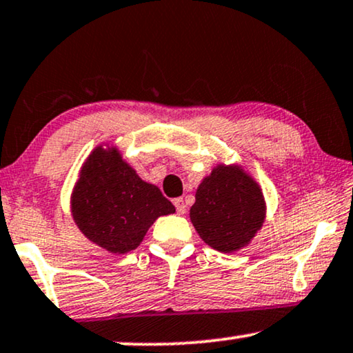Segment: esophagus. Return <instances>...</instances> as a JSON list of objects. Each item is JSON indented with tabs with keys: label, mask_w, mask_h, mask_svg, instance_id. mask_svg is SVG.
Here are the masks:
<instances>
[{
	"label": "esophagus",
	"mask_w": 353,
	"mask_h": 353,
	"mask_svg": "<svg viewBox=\"0 0 353 353\" xmlns=\"http://www.w3.org/2000/svg\"><path fill=\"white\" fill-rule=\"evenodd\" d=\"M174 206H176L177 213H179V214H184L185 213L187 206H185L184 199H176V200H174Z\"/></svg>",
	"instance_id": "obj_1"
}]
</instances>
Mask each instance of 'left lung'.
Returning <instances> with one entry per match:
<instances>
[{"label": "left lung", "mask_w": 353, "mask_h": 353, "mask_svg": "<svg viewBox=\"0 0 353 353\" xmlns=\"http://www.w3.org/2000/svg\"><path fill=\"white\" fill-rule=\"evenodd\" d=\"M266 219L258 182L241 164H216L203 177L190 208V221L206 245L236 253L253 241Z\"/></svg>", "instance_id": "8db88e82"}]
</instances>
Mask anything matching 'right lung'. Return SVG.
<instances>
[{"instance_id":"obj_1","label":"right lung","mask_w":353,"mask_h":353,"mask_svg":"<svg viewBox=\"0 0 353 353\" xmlns=\"http://www.w3.org/2000/svg\"><path fill=\"white\" fill-rule=\"evenodd\" d=\"M70 213L88 241L110 253H128L142 243L159 216L176 208L154 184L145 182L116 145L93 148L70 194Z\"/></svg>"}]
</instances>
